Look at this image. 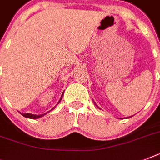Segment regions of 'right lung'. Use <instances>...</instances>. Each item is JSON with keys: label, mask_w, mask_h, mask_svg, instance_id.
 <instances>
[{"label": "right lung", "mask_w": 160, "mask_h": 160, "mask_svg": "<svg viewBox=\"0 0 160 160\" xmlns=\"http://www.w3.org/2000/svg\"><path fill=\"white\" fill-rule=\"evenodd\" d=\"M63 94H64V92H63ZM63 94H62V95H61V97H60V100H59V102H58V103L60 102V100H61V99H62ZM55 109V107H54L53 109H51L50 111H51V110H52V109ZM50 111H48V112H50ZM46 114H47V113H46ZM46 114H39V115H37V114H30V113H26V114H22L24 117H26V118H29V119H38V118H40V117H42L43 115H45Z\"/></svg>", "instance_id": "right-lung-1"}]
</instances>
